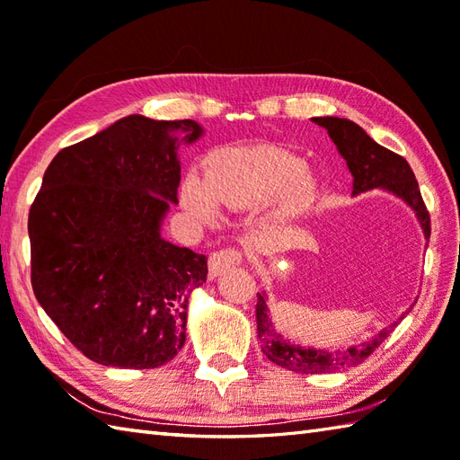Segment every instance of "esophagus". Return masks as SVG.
Segmentation results:
<instances>
[{
    "label": "esophagus",
    "mask_w": 460,
    "mask_h": 460,
    "mask_svg": "<svg viewBox=\"0 0 460 460\" xmlns=\"http://www.w3.org/2000/svg\"><path fill=\"white\" fill-rule=\"evenodd\" d=\"M241 262H243V252L239 249H235V247L219 249L209 257V275L217 277L223 270L237 267V265H241Z\"/></svg>",
    "instance_id": "esophagus-1"
}]
</instances>
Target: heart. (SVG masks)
Segmentation results:
<instances>
[{
  "mask_svg": "<svg viewBox=\"0 0 460 460\" xmlns=\"http://www.w3.org/2000/svg\"><path fill=\"white\" fill-rule=\"evenodd\" d=\"M316 181L295 154L257 146L223 150L209 162L205 180L188 175L181 185V203L195 217L217 219V205L245 211L275 198L272 217L292 219L308 208Z\"/></svg>",
  "mask_w": 460,
  "mask_h": 460,
  "instance_id": "1",
  "label": "heart"
}]
</instances>
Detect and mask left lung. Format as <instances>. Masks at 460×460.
I'll return each instance as SVG.
<instances>
[{
	"mask_svg": "<svg viewBox=\"0 0 460 460\" xmlns=\"http://www.w3.org/2000/svg\"><path fill=\"white\" fill-rule=\"evenodd\" d=\"M312 120L328 130L332 142L338 146V152L344 155L348 168L351 175H354V195L376 188L394 191L397 198H402L403 201L411 205V209L417 213V219L421 223L425 239L431 237V217H429V211L425 208L421 190H419L411 165L407 164L403 155L387 150L376 140H371L366 130L359 128V126L351 120L336 119V116H322V119ZM397 324L399 322H395V324L385 330H381L374 340L366 341V344L351 346L348 349H306L290 344V341L282 338L279 332L272 330L265 296L257 295V332L261 338L262 354L270 361H275L277 366L296 371V374H328V371L358 366L367 356L374 354L376 348L392 334V330Z\"/></svg>",
	"mask_w": 460,
	"mask_h": 460,
	"instance_id": "1",
	"label": "left lung"
}]
</instances>
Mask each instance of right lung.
<instances>
[{
	"label": "right lung",
	"mask_w": 460,
	"mask_h": 460,
	"mask_svg": "<svg viewBox=\"0 0 460 460\" xmlns=\"http://www.w3.org/2000/svg\"><path fill=\"white\" fill-rule=\"evenodd\" d=\"M180 134L193 142L201 126L126 116L58 152L29 209L35 296L96 364L160 367L185 341L208 259L160 237L178 203Z\"/></svg>",
	"instance_id": "obj_1"
}]
</instances>
